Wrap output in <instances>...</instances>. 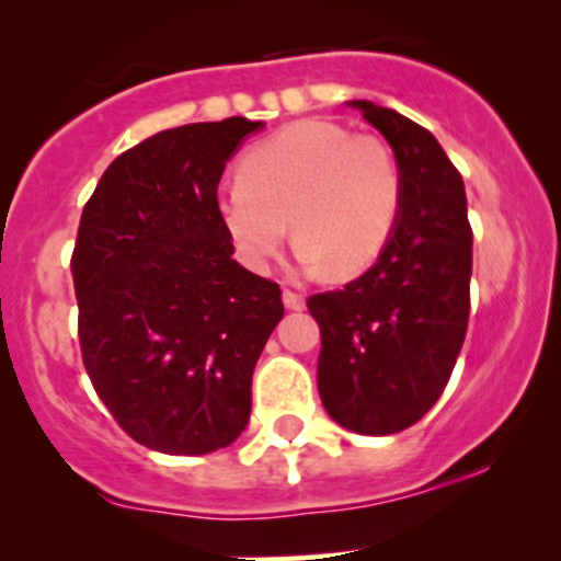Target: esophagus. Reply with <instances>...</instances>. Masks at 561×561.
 <instances>
[{
    "instance_id": "34e87169",
    "label": "esophagus",
    "mask_w": 561,
    "mask_h": 561,
    "mask_svg": "<svg viewBox=\"0 0 561 561\" xmlns=\"http://www.w3.org/2000/svg\"><path fill=\"white\" fill-rule=\"evenodd\" d=\"M283 305L288 307V310H305V297H301L299 291H291V288H283Z\"/></svg>"
}]
</instances>
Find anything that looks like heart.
I'll return each instance as SVG.
<instances>
[{
	"mask_svg": "<svg viewBox=\"0 0 561 561\" xmlns=\"http://www.w3.org/2000/svg\"><path fill=\"white\" fill-rule=\"evenodd\" d=\"M402 198V169L387 145L305 118L243 156L241 178L219 191L217 211L249 267L273 262L291 219L299 262L347 275L392 241Z\"/></svg>",
	"mask_w": 561,
	"mask_h": 561,
	"instance_id": "b5f03b06",
	"label": "heart"
}]
</instances>
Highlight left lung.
I'll return each instance as SVG.
<instances>
[{"label":"left lung","mask_w":561,"mask_h":561,"mask_svg":"<svg viewBox=\"0 0 561 561\" xmlns=\"http://www.w3.org/2000/svg\"><path fill=\"white\" fill-rule=\"evenodd\" d=\"M350 105L392 145L405 198L374 267L307 307L320 325L325 411L381 437L416 424L450 379L469 325L471 225L461 174L432 131L368 100Z\"/></svg>","instance_id":"left-lung-1"}]
</instances>
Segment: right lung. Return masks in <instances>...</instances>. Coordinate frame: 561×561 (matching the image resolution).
<instances>
[{"label":"right lung","mask_w":561,"mask_h":561,"mask_svg":"<svg viewBox=\"0 0 561 561\" xmlns=\"http://www.w3.org/2000/svg\"><path fill=\"white\" fill-rule=\"evenodd\" d=\"M260 127L232 116L159 131L105 169L81 211V360L116 424L150 450L204 456L249 424L251 374L283 299L232 260L217 185Z\"/></svg>","instance_id":"1"}]
</instances>
